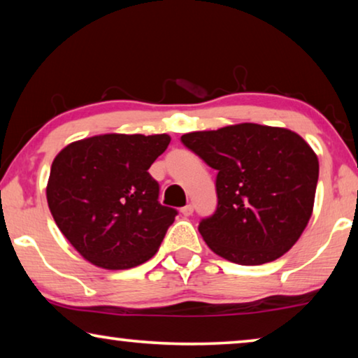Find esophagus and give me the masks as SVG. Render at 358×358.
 Here are the masks:
<instances>
[{
	"label": "esophagus",
	"instance_id": "esophagus-1",
	"mask_svg": "<svg viewBox=\"0 0 358 358\" xmlns=\"http://www.w3.org/2000/svg\"><path fill=\"white\" fill-rule=\"evenodd\" d=\"M193 206H191V204H188V206H185V207H181V213H183V215L185 217H189V215H193Z\"/></svg>",
	"mask_w": 358,
	"mask_h": 358
}]
</instances>
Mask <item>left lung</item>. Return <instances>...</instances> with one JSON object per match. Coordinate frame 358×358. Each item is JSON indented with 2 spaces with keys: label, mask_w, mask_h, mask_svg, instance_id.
I'll use <instances>...</instances> for the list:
<instances>
[{
  "label": "left lung",
  "mask_w": 358,
  "mask_h": 358,
  "mask_svg": "<svg viewBox=\"0 0 358 358\" xmlns=\"http://www.w3.org/2000/svg\"><path fill=\"white\" fill-rule=\"evenodd\" d=\"M181 143L217 170V209L199 222L213 252L262 265L287 252L313 210L318 159L297 133L239 124L193 131Z\"/></svg>",
  "instance_id": "1"
}]
</instances>
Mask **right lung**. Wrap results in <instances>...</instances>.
Masks as SVG:
<instances>
[{
	"label": "right lung",
	"mask_w": 358,
	"mask_h": 358,
	"mask_svg": "<svg viewBox=\"0 0 358 358\" xmlns=\"http://www.w3.org/2000/svg\"><path fill=\"white\" fill-rule=\"evenodd\" d=\"M169 135H99L66 146L51 165L50 210L88 262L108 270L145 264L161 246L177 210L159 202L149 167Z\"/></svg>",
	"instance_id": "add662e5"
}]
</instances>
